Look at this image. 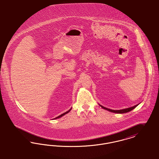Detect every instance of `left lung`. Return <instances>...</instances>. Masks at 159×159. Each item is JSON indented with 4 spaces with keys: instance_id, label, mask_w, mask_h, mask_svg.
<instances>
[{
    "instance_id": "left-lung-1",
    "label": "left lung",
    "mask_w": 159,
    "mask_h": 159,
    "mask_svg": "<svg viewBox=\"0 0 159 159\" xmlns=\"http://www.w3.org/2000/svg\"><path fill=\"white\" fill-rule=\"evenodd\" d=\"M100 106L102 108L104 109H106V110H108V111H110V112H114V113H117V114H123V113L128 112H129V111L133 110L134 108H135L138 106V105H135V106H134V107H130V108L123 109H121V110H112V109L107 108H105V107H103V106H102V105H100Z\"/></svg>"
}]
</instances>
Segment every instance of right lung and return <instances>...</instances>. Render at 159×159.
Returning a JSON list of instances; mask_svg holds the SVG:
<instances>
[{"mask_svg": "<svg viewBox=\"0 0 159 159\" xmlns=\"http://www.w3.org/2000/svg\"><path fill=\"white\" fill-rule=\"evenodd\" d=\"M71 109H72V108L70 109H69V111H67V112H65V113H63V114H61V115H60V116H58V117H56V118H54V119H56V118H60V117H62V116H64V115H65V114H67V113H68V112H69V111H70V110H71Z\"/></svg>", "mask_w": 159, "mask_h": 159, "instance_id": "1", "label": "right lung"}]
</instances>
